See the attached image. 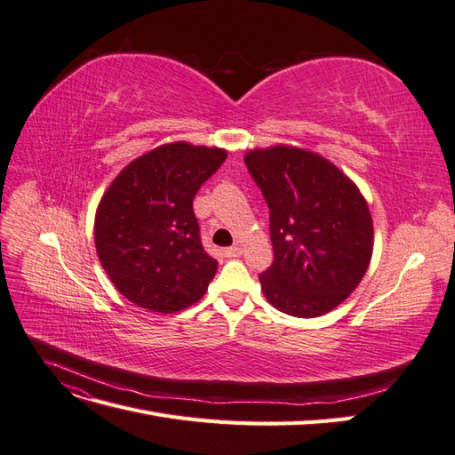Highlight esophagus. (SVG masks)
<instances>
[{"instance_id": "obj_1", "label": "esophagus", "mask_w": 455, "mask_h": 455, "mask_svg": "<svg viewBox=\"0 0 455 455\" xmlns=\"http://www.w3.org/2000/svg\"><path fill=\"white\" fill-rule=\"evenodd\" d=\"M241 252H243V249H241L239 244H235V246H229V249H226V251H224L226 258H239V256H241Z\"/></svg>"}]
</instances>
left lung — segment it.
I'll list each match as a JSON object with an SVG mask.
<instances>
[{"instance_id":"8db88e82","label":"left lung","mask_w":455,"mask_h":455,"mask_svg":"<svg viewBox=\"0 0 455 455\" xmlns=\"http://www.w3.org/2000/svg\"><path fill=\"white\" fill-rule=\"evenodd\" d=\"M244 163L269 206L275 259L259 275L266 299L301 319L332 311L359 286L374 251L361 189L306 148L251 149Z\"/></svg>"}]
</instances>
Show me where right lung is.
I'll use <instances>...</instances> for the list:
<instances>
[{
    "label": "right lung",
    "instance_id": "obj_1",
    "mask_svg": "<svg viewBox=\"0 0 455 455\" xmlns=\"http://www.w3.org/2000/svg\"><path fill=\"white\" fill-rule=\"evenodd\" d=\"M224 148L171 142L131 161L102 196L94 244L109 281L134 306L182 311L203 298L218 261L204 252L194 197Z\"/></svg>",
    "mask_w": 455,
    "mask_h": 455
}]
</instances>
